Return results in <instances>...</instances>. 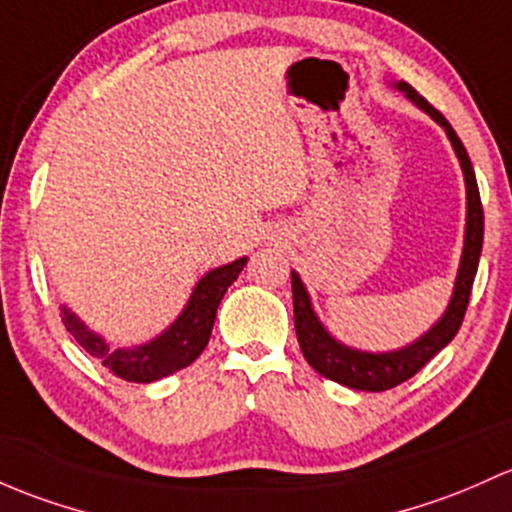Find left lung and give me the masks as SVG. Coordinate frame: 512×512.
<instances>
[{
    "mask_svg": "<svg viewBox=\"0 0 512 512\" xmlns=\"http://www.w3.org/2000/svg\"><path fill=\"white\" fill-rule=\"evenodd\" d=\"M392 88L405 93L407 100L422 112H427L437 125L444 129L449 137L451 147H454L456 159H459L461 171H464V184H466V228H464V250H461L459 272L454 279V292H451L449 304H446L441 319L422 336L414 338L407 346L395 348V351H360V348H351L333 338L328 328L321 324L316 316L314 304H311L309 292H306L304 282H301L299 272L292 270V294H294V328H297V338L301 353H304L306 363L324 378L333 380L338 385H346L351 390H365V392H383L390 387L410 380L417 370H422L429 360L437 355L451 338L459 331L461 321H464L466 306H469L473 277H476L478 260H481V247H483V208L481 196H478L476 174L466 147L461 144L459 134L454 127L446 122V117L439 110H434L410 83L400 80Z\"/></svg>",
    "mask_w": 512,
    "mask_h": 512,
    "instance_id": "1",
    "label": "left lung"
}]
</instances>
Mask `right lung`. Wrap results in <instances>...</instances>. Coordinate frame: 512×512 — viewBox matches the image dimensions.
I'll return each instance as SVG.
<instances>
[{
    "label": "right lung",
    "mask_w": 512,
    "mask_h": 512,
    "mask_svg": "<svg viewBox=\"0 0 512 512\" xmlns=\"http://www.w3.org/2000/svg\"><path fill=\"white\" fill-rule=\"evenodd\" d=\"M245 265L247 257H240V260L203 274L193 287L184 311L159 336L149 338L147 343H139V346L112 348L66 304L61 306L63 326L71 331V336L85 351L98 358L117 378L127 380V383H154V380L166 378V375L191 365L203 353L208 338H211L220 299L225 297L228 287L238 279Z\"/></svg>",
    "instance_id": "1"
}]
</instances>
